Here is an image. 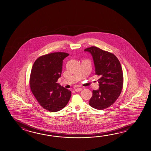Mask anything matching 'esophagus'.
<instances>
[{
	"label": "esophagus",
	"mask_w": 151,
	"mask_h": 151,
	"mask_svg": "<svg viewBox=\"0 0 151 151\" xmlns=\"http://www.w3.org/2000/svg\"><path fill=\"white\" fill-rule=\"evenodd\" d=\"M82 88H77L75 89V91H76V92H79V91H82Z\"/></svg>",
	"instance_id": "1"
}]
</instances>
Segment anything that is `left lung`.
<instances>
[{"label": "left lung", "instance_id": "8db88e82", "mask_svg": "<svg viewBox=\"0 0 151 151\" xmlns=\"http://www.w3.org/2000/svg\"><path fill=\"white\" fill-rule=\"evenodd\" d=\"M91 53L95 65V74L99 89L93 90L90 104L98 110H103L112 105L119 98L123 88L124 76L121 64L113 53L94 46L85 49Z\"/></svg>", "mask_w": 151, "mask_h": 151}]
</instances>
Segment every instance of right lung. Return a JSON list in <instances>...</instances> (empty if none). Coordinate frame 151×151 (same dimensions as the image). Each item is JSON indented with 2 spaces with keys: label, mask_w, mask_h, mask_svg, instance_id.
Segmentation results:
<instances>
[{
  "label": "right lung",
  "mask_w": 151,
  "mask_h": 151,
  "mask_svg": "<svg viewBox=\"0 0 151 151\" xmlns=\"http://www.w3.org/2000/svg\"><path fill=\"white\" fill-rule=\"evenodd\" d=\"M69 55L56 52L40 56L32 66L30 88L40 106L55 112L64 108L69 102L71 91L56 82L61 77L63 60Z\"/></svg>",
  "instance_id": "right-lung-1"
}]
</instances>
